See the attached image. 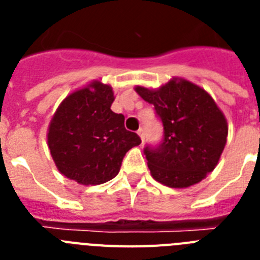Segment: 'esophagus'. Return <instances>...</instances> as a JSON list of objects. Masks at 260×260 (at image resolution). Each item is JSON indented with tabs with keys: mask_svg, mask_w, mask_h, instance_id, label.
<instances>
[{
	"mask_svg": "<svg viewBox=\"0 0 260 260\" xmlns=\"http://www.w3.org/2000/svg\"><path fill=\"white\" fill-rule=\"evenodd\" d=\"M138 135H139V137H141V139H142V142H144V128L143 127H141L139 128V130H138Z\"/></svg>",
	"mask_w": 260,
	"mask_h": 260,
	"instance_id": "1",
	"label": "esophagus"
}]
</instances>
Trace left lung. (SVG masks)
Masks as SVG:
<instances>
[{
    "mask_svg": "<svg viewBox=\"0 0 260 260\" xmlns=\"http://www.w3.org/2000/svg\"><path fill=\"white\" fill-rule=\"evenodd\" d=\"M155 107L164 126L157 147L144 148L151 176L174 189L201 182L215 169L226 144L228 123L208 92L182 78L157 89L135 87Z\"/></svg>",
    "mask_w": 260,
    "mask_h": 260,
    "instance_id": "obj_1",
    "label": "left lung"
}]
</instances>
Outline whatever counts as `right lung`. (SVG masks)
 I'll use <instances>...</instances> for the list:
<instances>
[{"mask_svg":"<svg viewBox=\"0 0 260 260\" xmlns=\"http://www.w3.org/2000/svg\"><path fill=\"white\" fill-rule=\"evenodd\" d=\"M112 87L99 80L68 96L48 128V147L62 174L80 185H100L118 174L123 156L141 144L110 109Z\"/></svg>","mask_w":260,"mask_h":260,"instance_id":"1","label":"right lung"}]
</instances>
